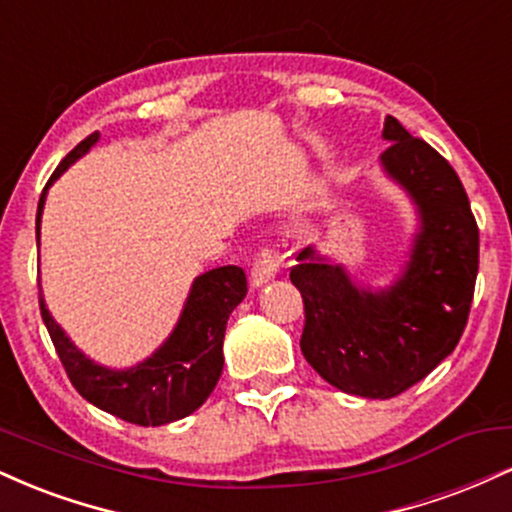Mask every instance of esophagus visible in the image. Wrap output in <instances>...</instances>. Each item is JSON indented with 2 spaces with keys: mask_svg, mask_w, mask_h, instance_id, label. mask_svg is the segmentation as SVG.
<instances>
[{
  "mask_svg": "<svg viewBox=\"0 0 512 512\" xmlns=\"http://www.w3.org/2000/svg\"><path fill=\"white\" fill-rule=\"evenodd\" d=\"M276 272H279V260L272 250L257 252L255 262H252V274H250V286L252 289H260V286L272 281Z\"/></svg>",
  "mask_w": 512,
  "mask_h": 512,
  "instance_id": "1",
  "label": "esophagus"
}]
</instances>
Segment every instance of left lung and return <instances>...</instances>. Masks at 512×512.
I'll use <instances>...</instances> for the list:
<instances>
[{
	"label": "left lung",
	"mask_w": 512,
	"mask_h": 512,
	"mask_svg": "<svg viewBox=\"0 0 512 512\" xmlns=\"http://www.w3.org/2000/svg\"><path fill=\"white\" fill-rule=\"evenodd\" d=\"M383 139V170L419 211L404 272L387 289H363L313 245L291 267L305 361L337 390L368 399L397 397L455 351L479 272V228L450 163L392 115Z\"/></svg>",
	"instance_id": "obj_1"
}]
</instances>
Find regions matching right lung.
I'll use <instances>...</instances> for the list:
<instances>
[{
    "mask_svg": "<svg viewBox=\"0 0 512 512\" xmlns=\"http://www.w3.org/2000/svg\"><path fill=\"white\" fill-rule=\"evenodd\" d=\"M98 139H101L98 132L88 134L50 175L35 216L38 245L40 216H43L48 187L74 161L88 154ZM245 293H248V279L236 264L199 274L170 337L146 361L125 370L98 366L96 361L81 354L62 327L52 320L43 301V291H40V315L69 380L86 402L129 424L163 426L190 416L214 392L223 370V334H226L228 315L243 301Z\"/></svg>",
    "mask_w": 512,
    "mask_h": 512,
    "instance_id": "obj_1",
    "label": "right lung"
}]
</instances>
